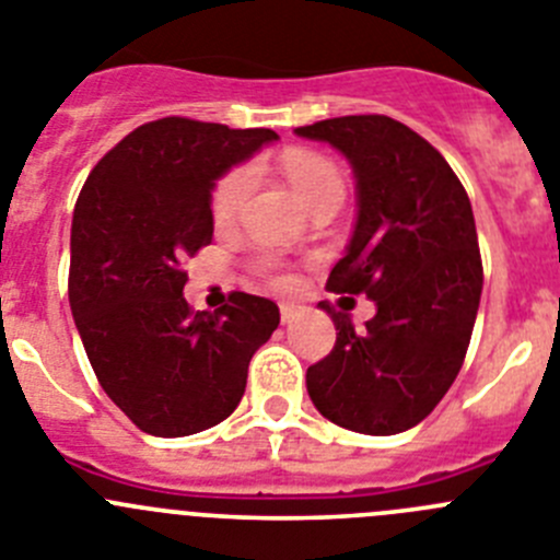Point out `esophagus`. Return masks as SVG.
<instances>
[{
	"mask_svg": "<svg viewBox=\"0 0 560 560\" xmlns=\"http://www.w3.org/2000/svg\"><path fill=\"white\" fill-rule=\"evenodd\" d=\"M279 312H281V324H292V320H295V315H299V306H295V304H281Z\"/></svg>",
	"mask_w": 560,
	"mask_h": 560,
	"instance_id": "obj_1",
	"label": "esophagus"
}]
</instances>
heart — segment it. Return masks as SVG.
Here are the masks:
<instances>
[{
    "label": "heart",
    "instance_id": "obj_1",
    "mask_svg": "<svg viewBox=\"0 0 560 560\" xmlns=\"http://www.w3.org/2000/svg\"><path fill=\"white\" fill-rule=\"evenodd\" d=\"M279 170L290 184L292 195L304 206L306 211H315L320 206H337L340 209L342 198H346V180L337 170L335 161L326 155L312 153V150L287 148L279 155ZM254 189V170L250 167H234L218 180L214 192H211V220L214 225H231L240 214H243L245 203ZM276 284L287 287L290 281L276 279Z\"/></svg>",
    "mask_w": 560,
    "mask_h": 560
}]
</instances>
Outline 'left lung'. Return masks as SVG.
<instances>
[{"mask_svg":"<svg viewBox=\"0 0 560 560\" xmlns=\"http://www.w3.org/2000/svg\"><path fill=\"white\" fill-rule=\"evenodd\" d=\"M295 133L340 150L357 180L354 234L326 287L376 304L360 331L329 301L317 304L337 340L306 368V390L331 424L396 435L435 410L471 340L482 292L471 203L446 159L390 117L324 119Z\"/></svg>","mask_w":560,"mask_h":560,"instance_id":"left-lung-1","label":"left lung"}]
</instances>
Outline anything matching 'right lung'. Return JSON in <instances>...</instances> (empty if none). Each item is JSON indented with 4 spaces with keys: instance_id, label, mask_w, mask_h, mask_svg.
<instances>
[{
    "instance_id": "1",
    "label": "right lung",
    "mask_w": 560,
    "mask_h": 560,
    "mask_svg": "<svg viewBox=\"0 0 560 560\" xmlns=\"http://www.w3.org/2000/svg\"><path fill=\"white\" fill-rule=\"evenodd\" d=\"M276 139L270 128L155 119L80 189L69 306L103 390L148 435H195L229 418L250 357L279 326V306L248 292L218 312L184 299V261L214 234V180Z\"/></svg>"
}]
</instances>
